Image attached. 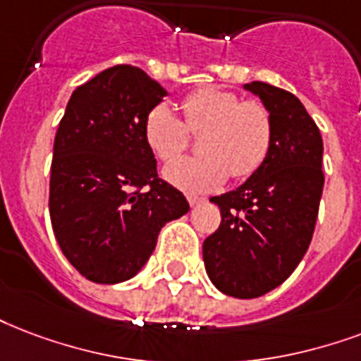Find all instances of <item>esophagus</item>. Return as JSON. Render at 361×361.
<instances>
[{"instance_id":"1","label":"esophagus","mask_w":361,"mask_h":361,"mask_svg":"<svg viewBox=\"0 0 361 361\" xmlns=\"http://www.w3.org/2000/svg\"><path fill=\"white\" fill-rule=\"evenodd\" d=\"M187 200H189V204L191 206H199L202 204V202H206V199H202V197H187Z\"/></svg>"}]
</instances>
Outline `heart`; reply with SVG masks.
<instances>
[{
	"label": "heart",
	"mask_w": 361,
	"mask_h": 361,
	"mask_svg": "<svg viewBox=\"0 0 361 361\" xmlns=\"http://www.w3.org/2000/svg\"><path fill=\"white\" fill-rule=\"evenodd\" d=\"M185 123L166 104L151 109L144 137L161 161H174L189 145V130L202 132L200 155L169 164L162 176L185 192H208L229 174L246 180L265 162L272 144V117L261 102L240 98L221 87H204L181 102Z\"/></svg>",
	"instance_id": "heart-1"
}]
</instances>
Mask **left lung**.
Segmentation results:
<instances>
[{
  "label": "left lung",
  "instance_id": "left-lung-1",
  "mask_svg": "<svg viewBox=\"0 0 361 361\" xmlns=\"http://www.w3.org/2000/svg\"><path fill=\"white\" fill-rule=\"evenodd\" d=\"M244 89L271 111V151L242 185L210 199L221 224L202 244V257L221 293L254 299L279 288L309 250L324 189V142L297 96L261 81Z\"/></svg>",
  "mask_w": 361,
  "mask_h": 361
}]
</instances>
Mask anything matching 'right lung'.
I'll list each match as a JSON object with an SVG mask.
<instances>
[{
    "label": "right lung",
    "mask_w": 361,
    "mask_h": 361,
    "mask_svg": "<svg viewBox=\"0 0 361 361\" xmlns=\"http://www.w3.org/2000/svg\"><path fill=\"white\" fill-rule=\"evenodd\" d=\"M169 92L136 66L100 71L71 94L54 137L49 212L62 254L96 284L144 269L189 202L157 178L145 117ZM150 189L145 190V185Z\"/></svg>",
    "instance_id": "obj_1"
}]
</instances>
